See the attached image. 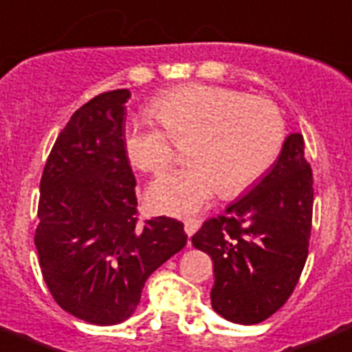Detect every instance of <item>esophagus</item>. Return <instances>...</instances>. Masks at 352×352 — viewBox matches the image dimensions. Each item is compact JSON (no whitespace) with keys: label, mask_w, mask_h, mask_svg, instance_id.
<instances>
[{"label":"esophagus","mask_w":352,"mask_h":352,"mask_svg":"<svg viewBox=\"0 0 352 352\" xmlns=\"http://www.w3.org/2000/svg\"><path fill=\"white\" fill-rule=\"evenodd\" d=\"M198 227H200V221L198 219H185V233L188 236H192L198 231Z\"/></svg>","instance_id":"34e87169"}]
</instances>
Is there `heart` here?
<instances>
[{
    "label": "heart",
    "instance_id": "b5f03b06",
    "mask_svg": "<svg viewBox=\"0 0 352 352\" xmlns=\"http://www.w3.org/2000/svg\"><path fill=\"white\" fill-rule=\"evenodd\" d=\"M146 117L129 119L123 146L133 166L162 175L179 160L175 144H186L190 166L162 177L148 190L157 214L190 216L219 192L227 198L256 185L274 167L287 136L279 107L264 96L216 85H181L156 96Z\"/></svg>",
    "mask_w": 352,
    "mask_h": 352
}]
</instances>
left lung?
<instances>
[{"mask_svg": "<svg viewBox=\"0 0 352 352\" xmlns=\"http://www.w3.org/2000/svg\"><path fill=\"white\" fill-rule=\"evenodd\" d=\"M312 169L293 133L274 167L248 195L206 219L192 245L214 262L212 307L235 324H260L293 295L312 231Z\"/></svg>", "mask_w": 352, "mask_h": 352, "instance_id": "8db88e82", "label": "left lung"}]
</instances>
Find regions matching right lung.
<instances>
[{
	"label": "right lung",
	"mask_w": 352,
	"mask_h": 352,
	"mask_svg": "<svg viewBox=\"0 0 352 352\" xmlns=\"http://www.w3.org/2000/svg\"><path fill=\"white\" fill-rule=\"evenodd\" d=\"M126 88L96 96L59 133L40 181L34 245L59 307L94 326L133 316L152 272L186 245L173 217L140 221L123 146Z\"/></svg>",
	"instance_id": "obj_1"
}]
</instances>
